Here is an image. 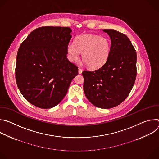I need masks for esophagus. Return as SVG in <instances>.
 <instances>
[{"mask_svg": "<svg viewBox=\"0 0 159 159\" xmlns=\"http://www.w3.org/2000/svg\"><path fill=\"white\" fill-rule=\"evenodd\" d=\"M82 71H83V70H82V69H80V68H79V71H78V72H79V74H81L82 72Z\"/></svg>", "mask_w": 159, "mask_h": 159, "instance_id": "esophagus-1", "label": "esophagus"}]
</instances>
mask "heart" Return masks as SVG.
<instances>
[{
    "label": "heart",
    "instance_id": "obj_1",
    "mask_svg": "<svg viewBox=\"0 0 159 159\" xmlns=\"http://www.w3.org/2000/svg\"><path fill=\"white\" fill-rule=\"evenodd\" d=\"M111 49V42L107 38L87 34L78 36L75 43L69 42L66 47V53L69 60L76 63L82 52V57L84 62L91 69H98L107 61Z\"/></svg>",
    "mask_w": 159,
    "mask_h": 159
}]
</instances>
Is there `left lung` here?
Here are the masks:
<instances>
[{"mask_svg":"<svg viewBox=\"0 0 159 159\" xmlns=\"http://www.w3.org/2000/svg\"><path fill=\"white\" fill-rule=\"evenodd\" d=\"M111 49L107 61L99 69L84 71V90L94 106L109 109L129 95L137 76V53L129 38L115 30L106 29Z\"/></svg>","mask_w":159,"mask_h":159,"instance_id":"obj_1","label":"left lung"}]
</instances>
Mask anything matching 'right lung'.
I'll return each instance as SVG.
<instances>
[{
    "label": "right lung",
    "mask_w": 159,
    "mask_h": 159,
    "mask_svg": "<svg viewBox=\"0 0 159 159\" xmlns=\"http://www.w3.org/2000/svg\"><path fill=\"white\" fill-rule=\"evenodd\" d=\"M71 33L69 27H41L21 43L16 79L20 92L33 105L43 109L57 106L77 75V66L66 58Z\"/></svg>",
    "instance_id": "obj_1"
}]
</instances>
